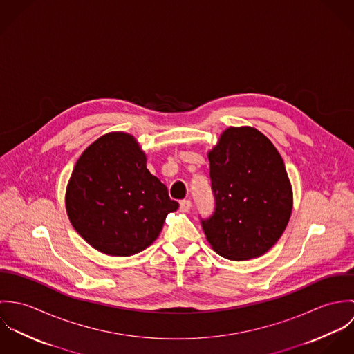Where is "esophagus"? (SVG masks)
Segmentation results:
<instances>
[{
	"mask_svg": "<svg viewBox=\"0 0 354 354\" xmlns=\"http://www.w3.org/2000/svg\"><path fill=\"white\" fill-rule=\"evenodd\" d=\"M191 205H192L191 201L184 199V201H181V202H180V211H183V212H188V211L191 209Z\"/></svg>",
	"mask_w": 354,
	"mask_h": 354,
	"instance_id": "obj_1",
	"label": "esophagus"
}]
</instances>
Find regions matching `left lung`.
Instances as JSON below:
<instances>
[{
    "mask_svg": "<svg viewBox=\"0 0 354 354\" xmlns=\"http://www.w3.org/2000/svg\"><path fill=\"white\" fill-rule=\"evenodd\" d=\"M215 208L201 219L212 250L230 260L267 252L289 222L293 194L282 156L251 127L227 128L208 152Z\"/></svg>",
    "mask_w": 354,
    "mask_h": 354,
    "instance_id": "1",
    "label": "left lung"
}]
</instances>
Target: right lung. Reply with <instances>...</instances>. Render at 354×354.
<instances>
[{
  "mask_svg": "<svg viewBox=\"0 0 354 354\" xmlns=\"http://www.w3.org/2000/svg\"><path fill=\"white\" fill-rule=\"evenodd\" d=\"M66 212L75 230L111 256L142 252L156 240L169 212L178 208L146 166L133 136L113 132L95 140L76 162Z\"/></svg>",
  "mask_w": 354,
  "mask_h": 354,
  "instance_id": "obj_1",
  "label": "right lung"
}]
</instances>
